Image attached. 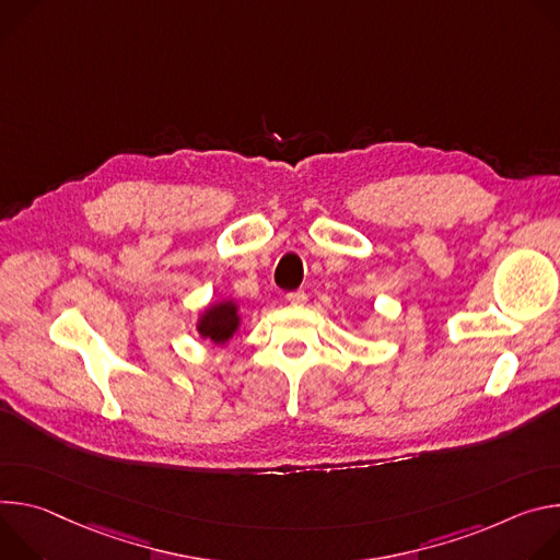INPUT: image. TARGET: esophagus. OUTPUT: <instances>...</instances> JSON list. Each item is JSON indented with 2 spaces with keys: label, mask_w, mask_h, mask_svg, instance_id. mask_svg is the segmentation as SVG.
<instances>
[{
  "label": "esophagus",
  "mask_w": 560,
  "mask_h": 560,
  "mask_svg": "<svg viewBox=\"0 0 560 560\" xmlns=\"http://www.w3.org/2000/svg\"><path fill=\"white\" fill-rule=\"evenodd\" d=\"M287 302L293 304V306H302V304H306V293L304 291H293V293L287 295Z\"/></svg>",
  "instance_id": "1"
}]
</instances>
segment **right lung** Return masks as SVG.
Segmentation results:
<instances>
[{"label":"right lung","instance_id":"1","mask_svg":"<svg viewBox=\"0 0 560 560\" xmlns=\"http://www.w3.org/2000/svg\"><path fill=\"white\" fill-rule=\"evenodd\" d=\"M242 325V308L235 300H215L202 308L198 316L196 331L202 340H209L215 347H224L233 340Z\"/></svg>","mask_w":560,"mask_h":560}]
</instances>
